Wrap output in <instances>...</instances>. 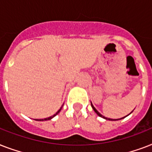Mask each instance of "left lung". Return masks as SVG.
<instances>
[{"label":"left lung","mask_w":152,"mask_h":152,"mask_svg":"<svg viewBox=\"0 0 152 152\" xmlns=\"http://www.w3.org/2000/svg\"><path fill=\"white\" fill-rule=\"evenodd\" d=\"M91 107H92V109H93V110H94V111H95V113H97L98 115L99 116V117H102V118H105V119H106V120H110V121H118V120H119V119H115V120L113 119H113H111V118H105V117H103V116L102 115L101 113H100L99 112V111H98L97 110H96V109L95 108V107H94V106H93V105H92V103H91ZM132 111H133V110H132ZM132 112H131V113H132ZM130 113H129V114H130ZM128 115H129V114H128ZM125 117H126V116H125ZM125 117H124V118H125ZM122 118H121V119H122Z\"/></svg>","instance_id":"8db88e82"}]
</instances>
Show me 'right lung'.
<instances>
[{"mask_svg": "<svg viewBox=\"0 0 152 152\" xmlns=\"http://www.w3.org/2000/svg\"><path fill=\"white\" fill-rule=\"evenodd\" d=\"M62 106H61V109H60L59 110L57 111V113H55V114H53V116H51V117H50V118H44V119H36V121H47V120H50V119H52V118H54L55 116L57 115V113H59L60 111H61V108H62Z\"/></svg>", "mask_w": 152, "mask_h": 152, "instance_id": "1", "label": "right lung"}]
</instances>
